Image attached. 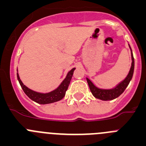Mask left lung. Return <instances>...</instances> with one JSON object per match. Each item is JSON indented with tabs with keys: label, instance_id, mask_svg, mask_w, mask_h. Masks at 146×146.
Instances as JSON below:
<instances>
[{
	"label": "left lung",
	"instance_id": "obj_1",
	"mask_svg": "<svg viewBox=\"0 0 146 146\" xmlns=\"http://www.w3.org/2000/svg\"><path fill=\"white\" fill-rule=\"evenodd\" d=\"M129 46L130 48L131 57H132V65H131L130 70L129 71L127 77L123 81H121L119 84H118L115 87L109 89H100V88L97 87L92 82L91 80L86 78V81H87L90 91H91L92 94H93L94 98L101 100H112L117 98L118 97H119L122 93L124 92L125 89L127 87V86L130 82L131 79H132L134 73V68H135V60H134L133 54H132V48H131L129 44Z\"/></svg>",
	"mask_w": 146,
	"mask_h": 146
}]
</instances>
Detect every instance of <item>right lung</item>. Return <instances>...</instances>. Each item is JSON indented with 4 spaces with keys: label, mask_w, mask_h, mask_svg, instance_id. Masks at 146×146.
<instances>
[{
    "label": "right lung",
    "mask_w": 146,
    "mask_h": 146,
    "mask_svg": "<svg viewBox=\"0 0 146 146\" xmlns=\"http://www.w3.org/2000/svg\"><path fill=\"white\" fill-rule=\"evenodd\" d=\"M75 69H76V68H73V69H71L70 71L68 72L65 79L62 81V82L60 84V86L57 89H55L54 90L48 93L38 92L33 91L32 89H29L21 81L18 73L17 79L19 81V84H20L22 89H23L24 92L25 93L26 95L29 98H31L32 100L35 101V102H37L38 104H49V103H52V102H57V101L60 100L65 97V92H66L67 89H68V86L70 84V82L71 81L72 76H73Z\"/></svg>",
    "instance_id": "right-lung-1"
}]
</instances>
